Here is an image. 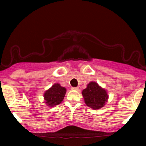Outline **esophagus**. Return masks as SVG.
Here are the masks:
<instances>
[{
  "mask_svg": "<svg viewBox=\"0 0 146 146\" xmlns=\"http://www.w3.org/2000/svg\"><path fill=\"white\" fill-rule=\"evenodd\" d=\"M72 90H78L79 88L78 87H75V88H72Z\"/></svg>",
  "mask_w": 146,
  "mask_h": 146,
  "instance_id": "34e87169",
  "label": "esophagus"
}]
</instances>
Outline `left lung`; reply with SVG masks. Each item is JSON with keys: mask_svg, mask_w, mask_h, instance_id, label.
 <instances>
[{"mask_svg": "<svg viewBox=\"0 0 146 146\" xmlns=\"http://www.w3.org/2000/svg\"><path fill=\"white\" fill-rule=\"evenodd\" d=\"M87 106L93 110H99L106 104L108 100L107 91L96 82H90L82 92Z\"/></svg>", "mask_w": 146, "mask_h": 146, "instance_id": "8db88e82", "label": "left lung"}]
</instances>
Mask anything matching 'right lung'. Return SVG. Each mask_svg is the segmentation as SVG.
<instances>
[{
  "label": "right lung",
  "mask_w": 146,
  "mask_h": 146,
  "mask_svg": "<svg viewBox=\"0 0 146 146\" xmlns=\"http://www.w3.org/2000/svg\"><path fill=\"white\" fill-rule=\"evenodd\" d=\"M66 92V88L61 86L58 83H55L44 93V103L48 107L56 106L63 101Z\"/></svg>",
  "instance_id": "obj_1"
}]
</instances>
